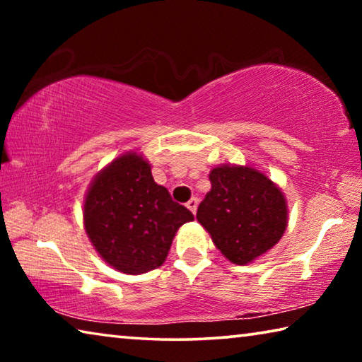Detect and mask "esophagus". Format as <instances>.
Here are the masks:
<instances>
[{
    "label": "esophagus",
    "mask_w": 362,
    "mask_h": 362,
    "mask_svg": "<svg viewBox=\"0 0 362 362\" xmlns=\"http://www.w3.org/2000/svg\"><path fill=\"white\" fill-rule=\"evenodd\" d=\"M187 207H188V209L192 211L193 214H196V209H198V199H196V198H192V199H189L188 203H187Z\"/></svg>",
    "instance_id": "esophagus-1"
}]
</instances>
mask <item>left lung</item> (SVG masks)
I'll return each mask as SVG.
<instances>
[{
  "instance_id": "left-lung-1",
  "label": "left lung",
  "mask_w": 362,
  "mask_h": 362,
  "mask_svg": "<svg viewBox=\"0 0 362 362\" xmlns=\"http://www.w3.org/2000/svg\"><path fill=\"white\" fill-rule=\"evenodd\" d=\"M212 188L196 218L230 262L246 265L276 244L287 225L281 189L259 170L220 166L209 175Z\"/></svg>"
}]
</instances>
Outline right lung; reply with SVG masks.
<instances>
[{
	"mask_svg": "<svg viewBox=\"0 0 362 362\" xmlns=\"http://www.w3.org/2000/svg\"><path fill=\"white\" fill-rule=\"evenodd\" d=\"M83 216L97 252L127 274L161 267L177 230L194 218L153 180L150 164L136 153L116 158L95 177Z\"/></svg>",
	"mask_w": 362,
	"mask_h": 362,
	"instance_id": "right-lung-1",
	"label": "right lung"
}]
</instances>
